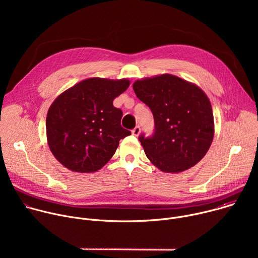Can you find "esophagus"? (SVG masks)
Wrapping results in <instances>:
<instances>
[{
	"label": "esophagus",
	"instance_id": "obj_1",
	"mask_svg": "<svg viewBox=\"0 0 258 258\" xmlns=\"http://www.w3.org/2000/svg\"><path fill=\"white\" fill-rule=\"evenodd\" d=\"M140 133H141V127L138 125V126H136L133 131H132V134L134 135V136H136V137H138L139 135H140Z\"/></svg>",
	"mask_w": 258,
	"mask_h": 258
}]
</instances>
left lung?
<instances>
[{
  "instance_id": "obj_1",
  "label": "left lung",
  "mask_w": 258,
  "mask_h": 258,
  "mask_svg": "<svg viewBox=\"0 0 258 258\" xmlns=\"http://www.w3.org/2000/svg\"><path fill=\"white\" fill-rule=\"evenodd\" d=\"M133 89L154 116L153 136L139 138L148 159L161 171L171 173L197 164L214 136L212 107L206 94L195 84L168 73L139 80Z\"/></svg>"
}]
</instances>
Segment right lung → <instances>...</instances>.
<instances>
[{"label":"right lung","instance_id":"obj_1","mask_svg":"<svg viewBox=\"0 0 258 258\" xmlns=\"http://www.w3.org/2000/svg\"><path fill=\"white\" fill-rule=\"evenodd\" d=\"M130 81L91 78L60 94L49 108L47 140L55 158L77 172H94L114 155L119 141L131 135L113 100Z\"/></svg>","mask_w":258,"mask_h":258}]
</instances>
